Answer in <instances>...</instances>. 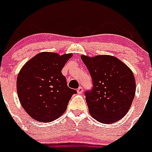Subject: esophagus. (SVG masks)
<instances>
[{
    "label": "esophagus",
    "instance_id": "obj_1",
    "mask_svg": "<svg viewBox=\"0 0 152 152\" xmlns=\"http://www.w3.org/2000/svg\"><path fill=\"white\" fill-rule=\"evenodd\" d=\"M77 94H81L83 92V88L81 87V86H80V87L77 89Z\"/></svg>",
    "mask_w": 152,
    "mask_h": 152
}]
</instances>
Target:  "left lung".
<instances>
[{"label": "left lung", "instance_id": "1", "mask_svg": "<svg viewBox=\"0 0 152 152\" xmlns=\"http://www.w3.org/2000/svg\"><path fill=\"white\" fill-rule=\"evenodd\" d=\"M93 81L85 92L91 115L97 121L111 124L121 120L129 111L135 94L133 72L115 56L82 55Z\"/></svg>", "mask_w": 152, "mask_h": 152}]
</instances>
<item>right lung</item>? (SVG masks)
<instances>
[{
    "mask_svg": "<svg viewBox=\"0 0 152 152\" xmlns=\"http://www.w3.org/2000/svg\"><path fill=\"white\" fill-rule=\"evenodd\" d=\"M72 53L42 52L19 71L17 89L21 105L32 118L52 122L62 115L75 90L69 88L61 69Z\"/></svg>",
    "mask_w": 152,
    "mask_h": 152,
    "instance_id": "1",
    "label": "right lung"
}]
</instances>
